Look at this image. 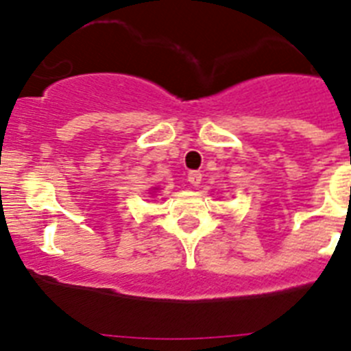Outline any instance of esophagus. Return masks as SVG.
Wrapping results in <instances>:
<instances>
[{
    "mask_svg": "<svg viewBox=\"0 0 351 351\" xmlns=\"http://www.w3.org/2000/svg\"><path fill=\"white\" fill-rule=\"evenodd\" d=\"M188 181H190L191 186H198L200 184V181H202V172H198V170H191V172L188 173Z\"/></svg>",
    "mask_w": 351,
    "mask_h": 351,
    "instance_id": "1",
    "label": "esophagus"
}]
</instances>
